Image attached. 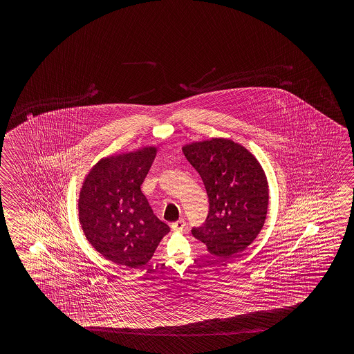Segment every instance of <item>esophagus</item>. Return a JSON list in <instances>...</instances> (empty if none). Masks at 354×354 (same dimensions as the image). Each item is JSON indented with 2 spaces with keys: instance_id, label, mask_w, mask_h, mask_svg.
Wrapping results in <instances>:
<instances>
[{
  "instance_id": "esophagus-1",
  "label": "esophagus",
  "mask_w": 354,
  "mask_h": 354,
  "mask_svg": "<svg viewBox=\"0 0 354 354\" xmlns=\"http://www.w3.org/2000/svg\"><path fill=\"white\" fill-rule=\"evenodd\" d=\"M172 229H174V232H182L183 229H185V226H186V221L183 220V218H180L178 221H176L172 224Z\"/></svg>"
}]
</instances>
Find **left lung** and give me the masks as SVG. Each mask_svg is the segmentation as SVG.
<instances>
[{"label":"left lung","mask_w":354,"mask_h":354,"mask_svg":"<svg viewBox=\"0 0 354 354\" xmlns=\"http://www.w3.org/2000/svg\"><path fill=\"white\" fill-rule=\"evenodd\" d=\"M203 180L209 214L191 233L218 259H230L254 241L263 227L268 185L263 169L244 147L212 139L182 148Z\"/></svg>","instance_id":"obj_1"}]
</instances>
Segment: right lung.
Listing matches in <instances>:
<instances>
[{"mask_svg": "<svg viewBox=\"0 0 354 354\" xmlns=\"http://www.w3.org/2000/svg\"><path fill=\"white\" fill-rule=\"evenodd\" d=\"M156 153L151 147L101 159L83 182L78 200L87 241L106 259L125 268L149 262L171 230L154 215L140 189Z\"/></svg>", "mask_w": 354, "mask_h": 354, "instance_id": "add662e5", "label": "right lung"}]
</instances>
